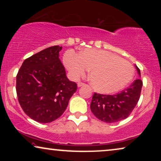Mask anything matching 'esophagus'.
Here are the masks:
<instances>
[{
    "label": "esophagus",
    "instance_id": "1",
    "mask_svg": "<svg viewBox=\"0 0 161 161\" xmlns=\"http://www.w3.org/2000/svg\"><path fill=\"white\" fill-rule=\"evenodd\" d=\"M85 84L83 83H81V82H79L78 83V87H81L83 86H84Z\"/></svg>",
    "mask_w": 161,
    "mask_h": 161
}]
</instances>
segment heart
Returning a JSON list of instances; mask_svg holds the SVG:
<instances>
[{
  "label": "heart",
  "mask_w": 161,
  "mask_h": 161,
  "mask_svg": "<svg viewBox=\"0 0 161 161\" xmlns=\"http://www.w3.org/2000/svg\"><path fill=\"white\" fill-rule=\"evenodd\" d=\"M64 62L72 78L78 79L91 70L89 80L95 91L113 94L125 89L134 75L133 65L117 55L102 50L85 49L77 54L67 50Z\"/></svg>",
  "instance_id": "heart-1"
}]
</instances>
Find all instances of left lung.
I'll return each instance as SVG.
<instances>
[{
    "instance_id": "left-lung-1",
    "label": "left lung",
    "mask_w": 161,
    "mask_h": 161,
    "mask_svg": "<svg viewBox=\"0 0 161 161\" xmlns=\"http://www.w3.org/2000/svg\"><path fill=\"white\" fill-rule=\"evenodd\" d=\"M136 69L141 78V72L137 66ZM143 83L137 78L120 93L107 95L94 93L90 108L98 119L105 123H114L125 119L136 107L139 100Z\"/></svg>"
}]
</instances>
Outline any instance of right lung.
Here are the masks:
<instances>
[{
	"label": "right lung",
	"mask_w": 161,
	"mask_h": 161,
	"mask_svg": "<svg viewBox=\"0 0 161 161\" xmlns=\"http://www.w3.org/2000/svg\"><path fill=\"white\" fill-rule=\"evenodd\" d=\"M60 46H53L23 61L17 75L16 91L20 106L32 119L48 123L67 108L77 84L69 80L59 58Z\"/></svg>",
	"instance_id": "right-lung-1"
}]
</instances>
